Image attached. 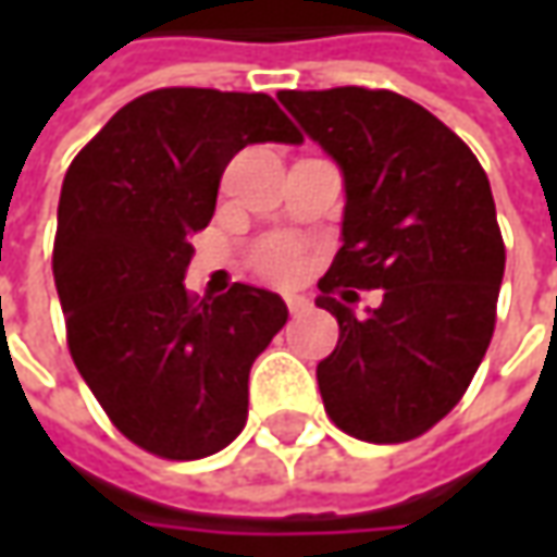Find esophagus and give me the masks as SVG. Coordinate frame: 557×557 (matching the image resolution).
<instances>
[{
	"instance_id": "34e87169",
	"label": "esophagus",
	"mask_w": 557,
	"mask_h": 557,
	"mask_svg": "<svg viewBox=\"0 0 557 557\" xmlns=\"http://www.w3.org/2000/svg\"><path fill=\"white\" fill-rule=\"evenodd\" d=\"M285 304H288L290 315H304V312H310V300H307V297H300V294H288V297H285Z\"/></svg>"
}]
</instances>
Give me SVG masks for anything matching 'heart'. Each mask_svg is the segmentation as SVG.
Returning <instances> with one entry per match:
<instances>
[{
	"mask_svg": "<svg viewBox=\"0 0 557 557\" xmlns=\"http://www.w3.org/2000/svg\"><path fill=\"white\" fill-rule=\"evenodd\" d=\"M253 267L260 269L269 278H278V282H288L294 278L300 267H304V257H300V247L290 238H269L263 245H257L253 250Z\"/></svg>",
	"mask_w": 557,
	"mask_h": 557,
	"instance_id": "heart-1",
	"label": "heart"
}]
</instances>
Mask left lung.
<instances>
[{
  "instance_id": "left-lung-1",
  "label": "left lung",
  "mask_w": 557,
  "mask_h": 557,
  "mask_svg": "<svg viewBox=\"0 0 557 557\" xmlns=\"http://www.w3.org/2000/svg\"><path fill=\"white\" fill-rule=\"evenodd\" d=\"M278 101L347 195L344 247L315 297L341 325L315 366L325 412L356 440L421 437L468 391L496 325L505 245L490 180L446 123L387 89H285ZM350 287L385 300L356 317Z\"/></svg>"
}]
</instances>
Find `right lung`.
Listing matches in <instances>:
<instances>
[{"label":"right lung","instance_id":"add662e5","mask_svg":"<svg viewBox=\"0 0 557 557\" xmlns=\"http://www.w3.org/2000/svg\"><path fill=\"white\" fill-rule=\"evenodd\" d=\"M260 141H304L263 92L154 89L101 126L61 185L67 347L120 434L161 459H203L242 434L250 366L288 322L272 290L235 282L198 300L183 282L225 163Z\"/></svg>","mask_w":557,"mask_h":557}]
</instances>
